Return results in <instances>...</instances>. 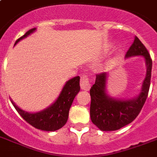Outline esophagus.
Returning a JSON list of instances; mask_svg holds the SVG:
<instances>
[{
  "label": "esophagus",
  "instance_id": "1",
  "mask_svg": "<svg viewBox=\"0 0 157 157\" xmlns=\"http://www.w3.org/2000/svg\"><path fill=\"white\" fill-rule=\"evenodd\" d=\"M80 85H81V88L82 90H90V84L89 82V78L87 76H82L80 81Z\"/></svg>",
  "mask_w": 157,
  "mask_h": 157
}]
</instances>
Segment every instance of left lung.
<instances>
[{
    "label": "left lung",
    "mask_w": 157,
    "mask_h": 157,
    "mask_svg": "<svg viewBox=\"0 0 157 157\" xmlns=\"http://www.w3.org/2000/svg\"><path fill=\"white\" fill-rule=\"evenodd\" d=\"M135 56H143L147 66L146 76L142 84L140 92L134 98L119 99L107 94V72L96 76L95 83L90 89V118L91 121L102 131H113L120 129L134 121L144 107L148 94L151 76L152 61L148 51L135 36L134 43L125 54L129 59Z\"/></svg>",
    "instance_id": "1"
}]
</instances>
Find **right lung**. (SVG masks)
Listing matches in <instances>:
<instances>
[{"label":"right lung","instance_id":"obj_1","mask_svg":"<svg viewBox=\"0 0 157 157\" xmlns=\"http://www.w3.org/2000/svg\"><path fill=\"white\" fill-rule=\"evenodd\" d=\"M36 28H33L16 40L14 45L28 36L34 33ZM80 76H75L65 83L59 97L52 104L45 109L37 112H28L18 107L12 99V104L21 117L31 125L45 131H55L61 129L68 119L69 110L76 95L80 91Z\"/></svg>","mask_w":157,"mask_h":157}]
</instances>
